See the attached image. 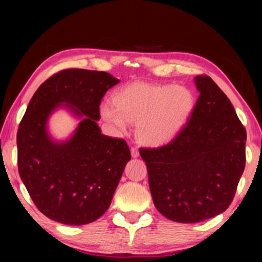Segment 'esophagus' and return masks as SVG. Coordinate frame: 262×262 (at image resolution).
Listing matches in <instances>:
<instances>
[{
  "instance_id": "esophagus-1",
  "label": "esophagus",
  "mask_w": 262,
  "mask_h": 262,
  "mask_svg": "<svg viewBox=\"0 0 262 262\" xmlns=\"http://www.w3.org/2000/svg\"><path fill=\"white\" fill-rule=\"evenodd\" d=\"M131 155H132V157H138L139 156L138 149L135 148V146H132V148H131Z\"/></svg>"
}]
</instances>
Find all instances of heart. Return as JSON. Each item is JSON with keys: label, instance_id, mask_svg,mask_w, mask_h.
I'll use <instances>...</instances> for the list:
<instances>
[{"label": "heart", "instance_id": "obj_1", "mask_svg": "<svg viewBox=\"0 0 262 262\" xmlns=\"http://www.w3.org/2000/svg\"><path fill=\"white\" fill-rule=\"evenodd\" d=\"M194 108L189 89L173 84H128L116 94L114 102L101 107V116L118 134L138 121L137 137L151 146H162L182 131Z\"/></svg>", "mask_w": 262, "mask_h": 262}]
</instances>
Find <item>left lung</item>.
Returning a JSON list of instances; mask_svg holds the SVG:
<instances>
[{"label": "left lung", "instance_id": "left-lung-1", "mask_svg": "<svg viewBox=\"0 0 262 262\" xmlns=\"http://www.w3.org/2000/svg\"><path fill=\"white\" fill-rule=\"evenodd\" d=\"M199 98L169 144L139 150L159 212L198 223L224 212L246 166V128L228 96L206 75L194 78Z\"/></svg>", "mask_w": 262, "mask_h": 262}]
</instances>
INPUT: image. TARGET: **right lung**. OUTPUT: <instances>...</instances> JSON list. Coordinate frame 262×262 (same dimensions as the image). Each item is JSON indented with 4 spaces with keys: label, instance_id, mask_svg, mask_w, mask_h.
Returning a JSON list of instances; mask_svg holds the SVG:
<instances>
[{
    "label": "right lung",
    "instance_id": "right-lung-1",
    "mask_svg": "<svg viewBox=\"0 0 262 262\" xmlns=\"http://www.w3.org/2000/svg\"><path fill=\"white\" fill-rule=\"evenodd\" d=\"M119 80L105 71L67 69L34 93L16 135L17 167L41 213L67 225L92 223L106 212L131 159L126 142L101 134L100 103ZM64 104L81 121L64 142L49 137L47 120Z\"/></svg>",
    "mask_w": 262,
    "mask_h": 262
}]
</instances>
